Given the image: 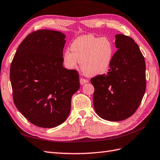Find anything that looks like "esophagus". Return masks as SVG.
Instances as JSON below:
<instances>
[{
	"label": "esophagus",
	"mask_w": 160,
	"mask_h": 160,
	"mask_svg": "<svg viewBox=\"0 0 160 160\" xmlns=\"http://www.w3.org/2000/svg\"><path fill=\"white\" fill-rule=\"evenodd\" d=\"M88 82V81L87 80L84 79V78H81L80 80V84H81V85H83V84H84L85 83Z\"/></svg>",
	"instance_id": "34e87169"
}]
</instances>
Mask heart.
Masks as SVG:
<instances>
[{"label":"heart","instance_id":"heart-1","mask_svg":"<svg viewBox=\"0 0 160 160\" xmlns=\"http://www.w3.org/2000/svg\"><path fill=\"white\" fill-rule=\"evenodd\" d=\"M70 50H65L62 54L66 68L76 69L80 62L81 69L85 75L95 76L104 73L110 68L114 47L108 38L85 35L73 41Z\"/></svg>","mask_w":160,"mask_h":160}]
</instances>
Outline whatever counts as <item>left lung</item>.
<instances>
[{
	"label": "left lung",
	"mask_w": 160,
	"mask_h": 160,
	"mask_svg": "<svg viewBox=\"0 0 160 160\" xmlns=\"http://www.w3.org/2000/svg\"><path fill=\"white\" fill-rule=\"evenodd\" d=\"M117 51L108 72L91 80L95 88L93 105L103 119L121 121L131 117L139 107L146 90L145 61L134 40L115 35Z\"/></svg>",
	"instance_id": "1"
}]
</instances>
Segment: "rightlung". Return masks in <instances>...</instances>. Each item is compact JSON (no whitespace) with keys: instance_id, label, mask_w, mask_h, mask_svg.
I'll return each instance as SVG.
<instances>
[{"instance_id":"add662e5","label":"right lung","mask_w":160,"mask_h":160,"mask_svg":"<svg viewBox=\"0 0 160 160\" xmlns=\"http://www.w3.org/2000/svg\"><path fill=\"white\" fill-rule=\"evenodd\" d=\"M65 38L51 30L32 32L18 46L11 64L15 105L40 128L62 124L70 112L72 95L80 88L76 70L63 68Z\"/></svg>"}]
</instances>
